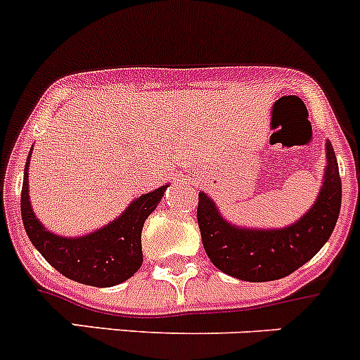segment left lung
Wrapping results in <instances>:
<instances>
[{
  "label": "left lung",
  "mask_w": 360,
  "mask_h": 360,
  "mask_svg": "<svg viewBox=\"0 0 360 360\" xmlns=\"http://www.w3.org/2000/svg\"><path fill=\"white\" fill-rule=\"evenodd\" d=\"M341 210V178L327 141V166L318 200L295 224L283 229H245L229 224L205 193L198 198V224L210 262L242 281L263 283L290 276L309 262L334 231Z\"/></svg>",
  "instance_id": "obj_1"
}]
</instances>
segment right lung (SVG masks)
I'll return each mask as SVG.
<instances>
[{
    "instance_id": "add662e5",
    "label": "right lung",
    "mask_w": 360,
    "mask_h": 360,
    "mask_svg": "<svg viewBox=\"0 0 360 360\" xmlns=\"http://www.w3.org/2000/svg\"><path fill=\"white\" fill-rule=\"evenodd\" d=\"M28 166L30 155L24 167L20 215L30 240L47 263L68 279L97 288L120 285L134 276L143 263V224L162 200L167 186L139 196L116 221L95 233L79 238H63L47 231L33 214L28 194Z\"/></svg>"
}]
</instances>
